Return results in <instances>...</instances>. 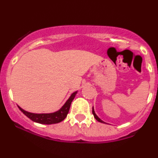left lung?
<instances>
[{
	"label": "left lung",
	"mask_w": 158,
	"mask_h": 158,
	"mask_svg": "<svg viewBox=\"0 0 158 158\" xmlns=\"http://www.w3.org/2000/svg\"><path fill=\"white\" fill-rule=\"evenodd\" d=\"M92 113H93V114H94V117H95V119H97V120L98 121V122H99V123H105L104 121H102V119H101L100 118H99V117H98V116L97 115V114H96V113H95V111H94V107H93V108H92Z\"/></svg>",
	"instance_id": "left-lung-1"
}]
</instances>
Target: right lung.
Returning <instances> with one entry per match:
<instances>
[{
  "mask_svg": "<svg viewBox=\"0 0 158 158\" xmlns=\"http://www.w3.org/2000/svg\"><path fill=\"white\" fill-rule=\"evenodd\" d=\"M78 91L73 92V94L70 95V97L68 98L66 102L63 105L59 110L57 111L53 112V113H48V114H35L31 113V112H28L27 110H23L21 107L18 106L19 108L23 112V114L27 116L28 118H30L33 122L40 123V124H45V125H50V124H56V123H59L61 122L62 120L66 118L67 115H68L69 110H70V105H71L72 101L75 98Z\"/></svg>",
  "mask_w": 158,
  "mask_h": 158,
  "instance_id": "add662e5",
  "label": "right lung"
}]
</instances>
